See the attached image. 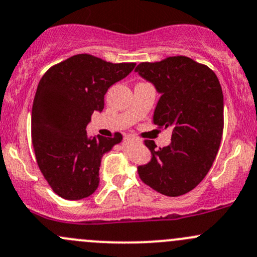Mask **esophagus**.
Instances as JSON below:
<instances>
[{
  "label": "esophagus",
  "instance_id": "34e87169",
  "mask_svg": "<svg viewBox=\"0 0 257 257\" xmlns=\"http://www.w3.org/2000/svg\"><path fill=\"white\" fill-rule=\"evenodd\" d=\"M125 141H128V142L134 141V137H132V136H126V137H125Z\"/></svg>",
  "mask_w": 257,
  "mask_h": 257
}]
</instances>
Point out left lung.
<instances>
[{"instance_id":"8db88e82","label":"left lung","mask_w":257,"mask_h":257,"mask_svg":"<svg viewBox=\"0 0 257 257\" xmlns=\"http://www.w3.org/2000/svg\"><path fill=\"white\" fill-rule=\"evenodd\" d=\"M136 72L160 94L153 123L172 126V143L155 149L138 167L147 185L167 196L193 190L206 177L219 150L224 129V95L216 74L189 57L141 63Z\"/></svg>"}]
</instances>
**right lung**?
Segmentation results:
<instances>
[{
	"label": "right lung",
	"instance_id": "1",
	"mask_svg": "<svg viewBox=\"0 0 257 257\" xmlns=\"http://www.w3.org/2000/svg\"><path fill=\"white\" fill-rule=\"evenodd\" d=\"M134 67L77 54L49 68L38 83L32 108L33 149L43 177L63 199L80 200L97 190L103 155L123 137H92L85 129L92 114L104 108L107 90Z\"/></svg>",
	"mask_w": 257,
	"mask_h": 257
}]
</instances>
